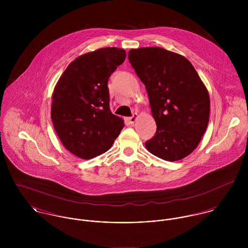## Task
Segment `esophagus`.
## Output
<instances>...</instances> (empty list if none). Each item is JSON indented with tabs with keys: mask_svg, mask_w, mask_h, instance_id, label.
<instances>
[{
	"mask_svg": "<svg viewBox=\"0 0 248 248\" xmlns=\"http://www.w3.org/2000/svg\"><path fill=\"white\" fill-rule=\"evenodd\" d=\"M138 117H139L138 113H134L132 116L127 117V118H126V120H127V122H128L129 124H134V123L136 122V120L138 119Z\"/></svg>",
	"mask_w": 248,
	"mask_h": 248,
	"instance_id": "obj_1",
	"label": "esophagus"
}]
</instances>
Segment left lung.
<instances>
[{
	"instance_id": "left-lung-1",
	"label": "left lung",
	"mask_w": 248,
	"mask_h": 248,
	"mask_svg": "<svg viewBox=\"0 0 248 248\" xmlns=\"http://www.w3.org/2000/svg\"><path fill=\"white\" fill-rule=\"evenodd\" d=\"M129 61L145 85L155 135L145 142L154 155L177 161L190 155L204 135L210 113L209 93L184 56L162 47L131 49Z\"/></svg>"
}]
</instances>
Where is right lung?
Returning <instances> with one entry per match:
<instances>
[{
  "label": "right lung",
  "mask_w": 248,
  "mask_h": 248,
  "mask_svg": "<svg viewBox=\"0 0 248 248\" xmlns=\"http://www.w3.org/2000/svg\"><path fill=\"white\" fill-rule=\"evenodd\" d=\"M126 58L118 47L77 57L59 78L52 94L51 120L67 150L91 159L107 152L124 127L109 109L108 80Z\"/></svg>",
  "instance_id": "add662e5"
}]
</instances>
